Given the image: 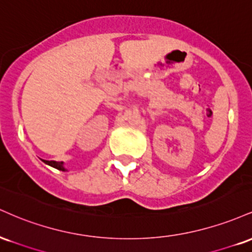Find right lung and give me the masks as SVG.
I'll use <instances>...</instances> for the list:
<instances>
[{
  "mask_svg": "<svg viewBox=\"0 0 252 252\" xmlns=\"http://www.w3.org/2000/svg\"><path fill=\"white\" fill-rule=\"evenodd\" d=\"M43 162L50 164V166L54 167V168H57V169L65 170V168L63 167V162H57V161H46V160H43Z\"/></svg>",
  "mask_w": 252,
  "mask_h": 252,
  "instance_id": "obj_1",
  "label": "right lung"
}]
</instances>
